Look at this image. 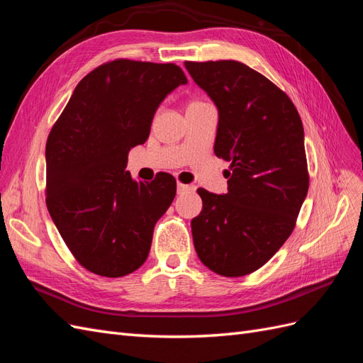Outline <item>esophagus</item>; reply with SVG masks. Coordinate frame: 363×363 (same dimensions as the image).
I'll return each instance as SVG.
<instances>
[{"mask_svg": "<svg viewBox=\"0 0 363 363\" xmlns=\"http://www.w3.org/2000/svg\"><path fill=\"white\" fill-rule=\"evenodd\" d=\"M194 191H195L194 186L183 184V183H179V184H177V192H179V194H188V192H194Z\"/></svg>", "mask_w": 363, "mask_h": 363, "instance_id": "34e87169", "label": "esophagus"}]
</instances>
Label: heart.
Segmentation results:
<instances>
[{
  "mask_svg": "<svg viewBox=\"0 0 363 363\" xmlns=\"http://www.w3.org/2000/svg\"><path fill=\"white\" fill-rule=\"evenodd\" d=\"M192 103H200V101H192Z\"/></svg>",
  "mask_w": 363,
  "mask_h": 363,
  "instance_id": "obj_1",
  "label": "heart"
}]
</instances>
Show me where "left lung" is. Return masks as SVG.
<instances>
[{
	"label": "left lung",
	"instance_id": "left-lung-1",
	"mask_svg": "<svg viewBox=\"0 0 363 363\" xmlns=\"http://www.w3.org/2000/svg\"><path fill=\"white\" fill-rule=\"evenodd\" d=\"M184 67L218 107L213 150L230 162L227 194L196 191L203 211L191 223L194 247L219 276H247L286 242L309 189L301 118L280 87L244 63Z\"/></svg>",
	"mask_w": 363,
	"mask_h": 363
}]
</instances>
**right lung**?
Masks as SVG:
<instances>
[{"mask_svg": "<svg viewBox=\"0 0 363 363\" xmlns=\"http://www.w3.org/2000/svg\"><path fill=\"white\" fill-rule=\"evenodd\" d=\"M188 83L174 63L106 62L77 84L45 148L47 207L83 268L123 277L148 257L152 230L171 206L177 182L160 172L135 182L130 148L148 139L159 104Z\"/></svg>", "mask_w": 363, "mask_h": 363, "instance_id": "obj_1", "label": "right lung"}]
</instances>
